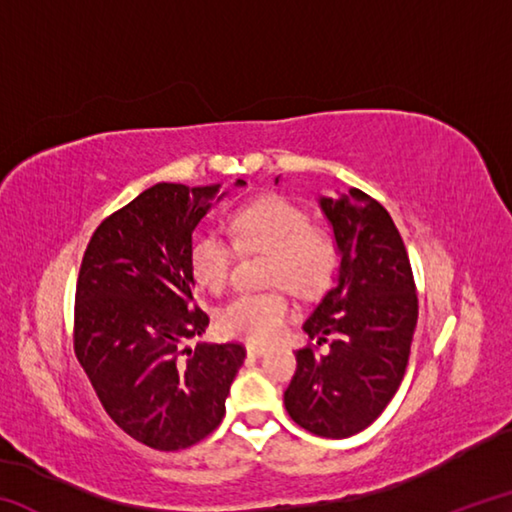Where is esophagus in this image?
Wrapping results in <instances>:
<instances>
[{"label": "esophagus", "instance_id": "obj_1", "mask_svg": "<svg viewBox=\"0 0 512 512\" xmlns=\"http://www.w3.org/2000/svg\"><path fill=\"white\" fill-rule=\"evenodd\" d=\"M266 350H268L266 345H257V343H248V345H246V352L250 354V357H262V354H264Z\"/></svg>", "mask_w": 512, "mask_h": 512}]
</instances>
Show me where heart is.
I'll return each instance as SVG.
<instances>
[{
	"mask_svg": "<svg viewBox=\"0 0 512 512\" xmlns=\"http://www.w3.org/2000/svg\"><path fill=\"white\" fill-rule=\"evenodd\" d=\"M232 244L244 253H266L268 287H287L298 298L323 293L339 266V246L332 232L311 223L309 214L284 196H264L228 214ZM187 268L194 282L212 293L230 280L232 248L210 230H196L187 246ZM284 289L244 293L225 305L216 323L225 336L246 341H271L291 316Z\"/></svg>",
	"mask_w": 512,
	"mask_h": 512,
	"instance_id": "b5f03b06",
	"label": "heart"
}]
</instances>
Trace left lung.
Segmentation results:
<instances>
[{"mask_svg": "<svg viewBox=\"0 0 512 512\" xmlns=\"http://www.w3.org/2000/svg\"><path fill=\"white\" fill-rule=\"evenodd\" d=\"M277 183V180H275ZM341 253L334 287L302 329L316 344L296 352L284 391L291 420L316 436L348 438L375 422L393 400L409 363L418 293L404 241L375 198L352 187L320 198Z\"/></svg>", "mask_w": 512, "mask_h": 512, "instance_id": "left-lung-1", "label": "left lung"}]
</instances>
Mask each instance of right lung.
Masks as SVG:
<instances>
[{
    "mask_svg": "<svg viewBox=\"0 0 512 512\" xmlns=\"http://www.w3.org/2000/svg\"><path fill=\"white\" fill-rule=\"evenodd\" d=\"M216 192L149 187L99 223L76 280V359L110 420L160 452L192 447L219 427L246 359L241 343L185 345L210 325L192 296L187 246Z\"/></svg>",
    "mask_w": 512,
    "mask_h": 512,
    "instance_id": "add662e5",
    "label": "right lung"
}]
</instances>
